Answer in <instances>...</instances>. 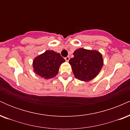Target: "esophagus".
I'll use <instances>...</instances> for the list:
<instances>
[{"instance_id":"1","label":"esophagus","mask_w":130,"mask_h":130,"mask_svg":"<svg viewBox=\"0 0 130 130\" xmlns=\"http://www.w3.org/2000/svg\"><path fill=\"white\" fill-rule=\"evenodd\" d=\"M65 60L67 61V62H68V61H69V60H70V57H66L65 58Z\"/></svg>"}]
</instances>
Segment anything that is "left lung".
Instances as JSON below:
<instances>
[{"mask_svg":"<svg viewBox=\"0 0 130 130\" xmlns=\"http://www.w3.org/2000/svg\"><path fill=\"white\" fill-rule=\"evenodd\" d=\"M74 57L70 59L69 63L74 76L83 81H89L95 78L103 66L101 54L96 50L84 48L74 51Z\"/></svg>","mask_w":130,"mask_h":130,"instance_id":"left-lung-1","label":"left lung"}]
</instances>
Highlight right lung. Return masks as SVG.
Returning <instances> with one entry per match:
<instances>
[{
	"mask_svg": "<svg viewBox=\"0 0 130 130\" xmlns=\"http://www.w3.org/2000/svg\"><path fill=\"white\" fill-rule=\"evenodd\" d=\"M65 62L60 54L47 50L34 59L33 68L35 73L47 79L56 76L60 65Z\"/></svg>",
	"mask_w": 130,
	"mask_h": 130,
	"instance_id": "1",
	"label": "right lung"
}]
</instances>
